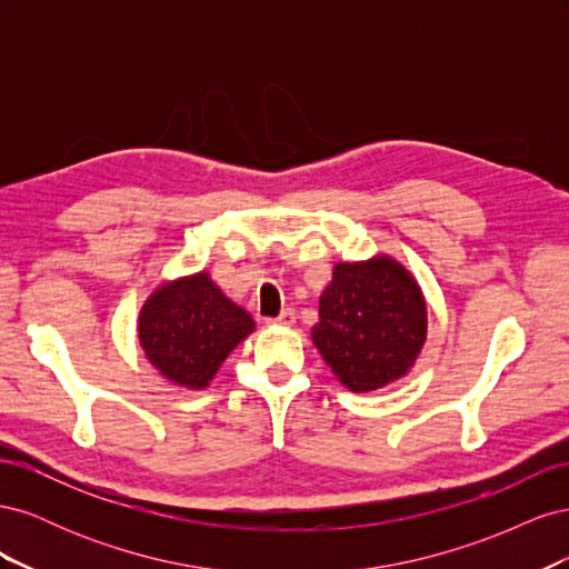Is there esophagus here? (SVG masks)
I'll return each instance as SVG.
<instances>
[{
  "label": "esophagus",
  "mask_w": 569,
  "mask_h": 569,
  "mask_svg": "<svg viewBox=\"0 0 569 569\" xmlns=\"http://www.w3.org/2000/svg\"><path fill=\"white\" fill-rule=\"evenodd\" d=\"M295 322H297V313L291 311V308H284V311L278 318L268 320V325H282V327H291Z\"/></svg>",
  "instance_id": "obj_1"
}]
</instances>
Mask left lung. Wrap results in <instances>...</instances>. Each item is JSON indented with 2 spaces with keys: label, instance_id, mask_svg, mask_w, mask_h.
I'll return each instance as SVG.
<instances>
[{
  "label": "left lung",
  "instance_id": "8db88e82",
  "mask_svg": "<svg viewBox=\"0 0 569 569\" xmlns=\"http://www.w3.org/2000/svg\"><path fill=\"white\" fill-rule=\"evenodd\" d=\"M311 330L337 380L356 393L382 389L416 366L427 339V303L412 272L387 253L337 263Z\"/></svg>",
  "mask_w": 569,
  "mask_h": 569
}]
</instances>
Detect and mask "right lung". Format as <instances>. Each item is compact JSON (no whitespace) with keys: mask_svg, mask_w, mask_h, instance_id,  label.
Here are the masks:
<instances>
[{"mask_svg":"<svg viewBox=\"0 0 569 569\" xmlns=\"http://www.w3.org/2000/svg\"><path fill=\"white\" fill-rule=\"evenodd\" d=\"M256 330L253 318L201 270L159 284L144 301L137 337L170 385L206 389L222 360Z\"/></svg>","mask_w":569,"mask_h":569,"instance_id":"right-lung-1","label":"right lung"}]
</instances>
